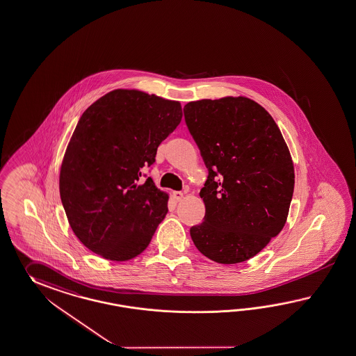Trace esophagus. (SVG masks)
Returning a JSON list of instances; mask_svg holds the SVG:
<instances>
[{"label": "esophagus", "mask_w": 356, "mask_h": 356, "mask_svg": "<svg viewBox=\"0 0 356 356\" xmlns=\"http://www.w3.org/2000/svg\"><path fill=\"white\" fill-rule=\"evenodd\" d=\"M172 197H174V200H176V202H180V200H182V197H184V193H182V191H174Z\"/></svg>", "instance_id": "obj_1"}]
</instances>
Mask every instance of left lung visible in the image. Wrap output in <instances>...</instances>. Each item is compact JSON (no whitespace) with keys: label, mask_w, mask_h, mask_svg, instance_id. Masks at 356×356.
<instances>
[{"label":"left lung","mask_w":356,"mask_h":356,"mask_svg":"<svg viewBox=\"0 0 356 356\" xmlns=\"http://www.w3.org/2000/svg\"><path fill=\"white\" fill-rule=\"evenodd\" d=\"M184 117L209 168L200 193L206 215L191 239L218 264L250 260L286 225L295 188L286 141L273 117L243 96L191 102Z\"/></svg>","instance_id":"8db88e82"}]
</instances>
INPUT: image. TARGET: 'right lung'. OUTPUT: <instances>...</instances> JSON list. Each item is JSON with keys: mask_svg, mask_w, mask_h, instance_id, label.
Listing matches in <instances>:
<instances>
[{"mask_svg": "<svg viewBox=\"0 0 356 356\" xmlns=\"http://www.w3.org/2000/svg\"><path fill=\"white\" fill-rule=\"evenodd\" d=\"M179 102L114 90L79 118L61 163V203L73 233L106 260L144 251L167 213L168 194L143 171L181 122Z\"/></svg>", "mask_w": 356, "mask_h": 356, "instance_id": "1", "label": "right lung"}]
</instances>
